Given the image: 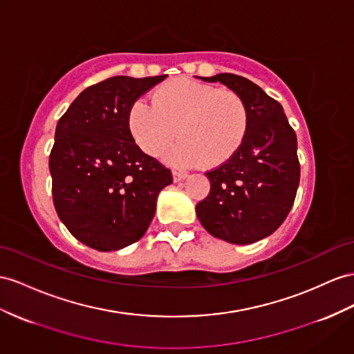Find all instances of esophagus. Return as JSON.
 Wrapping results in <instances>:
<instances>
[{
    "mask_svg": "<svg viewBox=\"0 0 354 354\" xmlns=\"http://www.w3.org/2000/svg\"><path fill=\"white\" fill-rule=\"evenodd\" d=\"M171 175H174L175 183H179V180H183L188 176L187 171H178V170H174V174H171Z\"/></svg>",
    "mask_w": 354,
    "mask_h": 354,
    "instance_id": "esophagus-1",
    "label": "esophagus"
}]
</instances>
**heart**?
I'll return each instance as SVG.
<instances>
[{
    "label": "heart",
    "mask_w": 354,
    "mask_h": 354,
    "mask_svg": "<svg viewBox=\"0 0 354 354\" xmlns=\"http://www.w3.org/2000/svg\"><path fill=\"white\" fill-rule=\"evenodd\" d=\"M248 122V107L238 93L187 77L162 84L151 102L136 100L129 111V129L139 148L160 156L178 134L169 160L184 166L223 165L245 140Z\"/></svg>",
    "instance_id": "heart-1"
}]
</instances>
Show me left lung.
<instances>
[{"label": "left lung", "mask_w": 354, "mask_h": 354, "mask_svg": "<svg viewBox=\"0 0 354 354\" xmlns=\"http://www.w3.org/2000/svg\"><path fill=\"white\" fill-rule=\"evenodd\" d=\"M203 80L238 93L248 107L250 122L241 148L206 171L211 192L196 212L212 236L247 245L274 233L292 209L301 179L296 133L283 106L251 80L232 73Z\"/></svg>", "instance_id": "8db88e82"}]
</instances>
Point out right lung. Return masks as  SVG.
<instances>
[{
    "label": "right lung",
    "instance_id": "add662e5",
    "mask_svg": "<svg viewBox=\"0 0 354 354\" xmlns=\"http://www.w3.org/2000/svg\"><path fill=\"white\" fill-rule=\"evenodd\" d=\"M167 75L109 77L88 86L59 118L49 156L59 220L85 245L121 250L138 242L171 171L136 145L129 111Z\"/></svg>",
    "mask_w": 354,
    "mask_h": 354
}]
</instances>
